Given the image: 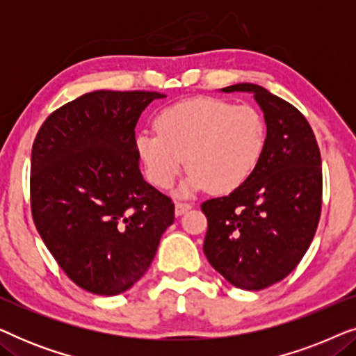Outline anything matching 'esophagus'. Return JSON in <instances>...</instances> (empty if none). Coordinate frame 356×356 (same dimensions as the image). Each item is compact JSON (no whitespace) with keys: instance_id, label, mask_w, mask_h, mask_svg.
Listing matches in <instances>:
<instances>
[{"instance_id":"esophagus-1","label":"esophagus","mask_w":356,"mask_h":356,"mask_svg":"<svg viewBox=\"0 0 356 356\" xmlns=\"http://www.w3.org/2000/svg\"><path fill=\"white\" fill-rule=\"evenodd\" d=\"M191 207H193L191 202L178 201L177 206H175V213H177V216H183V213L186 212V211H189V209H191Z\"/></svg>"}]
</instances>
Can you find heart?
Returning a JSON list of instances; mask_svg holds the SVG:
<instances>
[{
    "mask_svg": "<svg viewBox=\"0 0 356 356\" xmlns=\"http://www.w3.org/2000/svg\"><path fill=\"white\" fill-rule=\"evenodd\" d=\"M154 131L136 136V150L150 181L168 189L186 159L191 170L181 191L207 188L230 193L248 181L266 147V123L250 105H233L213 97L183 100L155 116Z\"/></svg>",
    "mask_w": 356,
    "mask_h": 356,
    "instance_id": "b5f03b06",
    "label": "heart"
}]
</instances>
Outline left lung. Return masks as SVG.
<instances>
[{"mask_svg":"<svg viewBox=\"0 0 356 356\" xmlns=\"http://www.w3.org/2000/svg\"><path fill=\"white\" fill-rule=\"evenodd\" d=\"M222 90L254 94L267 136L248 181L201 204L204 254L232 285L262 290L284 280L314 238L323 207L319 145L303 113L264 87L245 82Z\"/></svg>","mask_w":356,"mask_h":356,"instance_id":"obj_1","label":"left lung"}]
</instances>
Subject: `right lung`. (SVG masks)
I'll use <instances>...</instances> for the list:
<instances>
[{
	"label": "right lung",
	"mask_w": 356,
	"mask_h": 356,
	"mask_svg": "<svg viewBox=\"0 0 356 356\" xmlns=\"http://www.w3.org/2000/svg\"><path fill=\"white\" fill-rule=\"evenodd\" d=\"M163 94L95 90L53 111L31 159V211L63 272L90 293L131 289L152 262L175 204L144 181L136 124Z\"/></svg>",
	"instance_id": "add662e5"
}]
</instances>
